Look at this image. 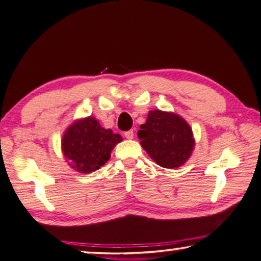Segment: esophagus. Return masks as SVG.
I'll return each mask as SVG.
<instances>
[{
    "label": "esophagus",
    "mask_w": 261,
    "mask_h": 261,
    "mask_svg": "<svg viewBox=\"0 0 261 261\" xmlns=\"http://www.w3.org/2000/svg\"><path fill=\"white\" fill-rule=\"evenodd\" d=\"M124 137H126L127 139H133V138H134V132H133V129L124 132Z\"/></svg>",
    "instance_id": "obj_1"
}]
</instances>
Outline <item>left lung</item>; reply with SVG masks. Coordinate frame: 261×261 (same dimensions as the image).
I'll return each instance as SVG.
<instances>
[{"label":"left lung","mask_w":261,"mask_h":261,"mask_svg":"<svg viewBox=\"0 0 261 261\" xmlns=\"http://www.w3.org/2000/svg\"><path fill=\"white\" fill-rule=\"evenodd\" d=\"M138 138L148 155L165 168L180 167L194 148L191 127L173 113L149 112L146 123L140 126Z\"/></svg>","instance_id":"obj_1"}]
</instances>
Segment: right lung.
Listing matches in <instances>:
<instances>
[{"mask_svg": "<svg viewBox=\"0 0 261 261\" xmlns=\"http://www.w3.org/2000/svg\"><path fill=\"white\" fill-rule=\"evenodd\" d=\"M121 141V135L105 129L95 118L89 116L68 128L62 139V152L71 168L92 173L109 160L112 149Z\"/></svg>", "mask_w": 261, "mask_h": 261, "instance_id": "right-lung-1", "label": "right lung"}]
</instances>
